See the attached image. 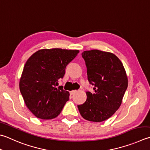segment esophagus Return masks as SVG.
I'll return each mask as SVG.
<instances>
[{"mask_svg":"<svg viewBox=\"0 0 150 150\" xmlns=\"http://www.w3.org/2000/svg\"><path fill=\"white\" fill-rule=\"evenodd\" d=\"M75 93H76V91H75V90H72V91H70V95H73V94H74Z\"/></svg>","mask_w":150,"mask_h":150,"instance_id":"34e87169","label":"esophagus"}]
</instances>
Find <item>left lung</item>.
Returning a JSON list of instances; mask_svg holds the SVG:
<instances>
[{"label":"left lung","instance_id":"1","mask_svg":"<svg viewBox=\"0 0 150 150\" xmlns=\"http://www.w3.org/2000/svg\"><path fill=\"white\" fill-rule=\"evenodd\" d=\"M87 67V79L94 93L86 92L87 100L78 108L85 120L102 122L119 109L128 86L122 63L114 53L98 50L81 53Z\"/></svg>","mask_w":150,"mask_h":150}]
</instances>
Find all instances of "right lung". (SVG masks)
Segmentation results:
<instances>
[{
	"mask_svg": "<svg viewBox=\"0 0 150 150\" xmlns=\"http://www.w3.org/2000/svg\"><path fill=\"white\" fill-rule=\"evenodd\" d=\"M79 50L42 49L25 63L19 80V89L25 104L36 117L52 120L60 114L69 92L58 85L65 74L66 67Z\"/></svg>",
	"mask_w": 150,
	"mask_h": 150,
	"instance_id": "1",
	"label": "right lung"
}]
</instances>
